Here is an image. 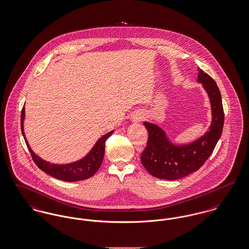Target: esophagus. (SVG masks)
Returning a JSON list of instances; mask_svg holds the SVG:
<instances>
[{"label":"esophagus","mask_w":249,"mask_h":249,"mask_svg":"<svg viewBox=\"0 0 249 249\" xmlns=\"http://www.w3.org/2000/svg\"><path fill=\"white\" fill-rule=\"evenodd\" d=\"M142 119H143V115L142 114H137V115H135L134 116V118H133V119L135 120V121H142Z\"/></svg>","instance_id":"1"}]
</instances>
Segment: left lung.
Instances as JSON below:
<instances>
[{
  "instance_id": "1",
  "label": "left lung",
  "mask_w": 249,
  "mask_h": 249,
  "mask_svg": "<svg viewBox=\"0 0 249 249\" xmlns=\"http://www.w3.org/2000/svg\"><path fill=\"white\" fill-rule=\"evenodd\" d=\"M198 81L208 93L213 116L209 130L201 138L189 144L176 145L168 140L164 130L159 126L143 122L148 130V140L141 154V161L155 178L177 180L196 172L212 154L221 136L224 111L219 89L213 78L201 69Z\"/></svg>"
}]
</instances>
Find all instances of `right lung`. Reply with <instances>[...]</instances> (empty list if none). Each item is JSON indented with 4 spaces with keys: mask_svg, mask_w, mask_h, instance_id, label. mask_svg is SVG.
<instances>
[{
    "mask_svg": "<svg viewBox=\"0 0 249 249\" xmlns=\"http://www.w3.org/2000/svg\"><path fill=\"white\" fill-rule=\"evenodd\" d=\"M24 118H25V109L23 107L22 111H21L20 123H21V131L23 134L25 142H26L28 149L31 153V156H32L35 163L38 166L39 169H41L43 172L47 173L49 176L59 179V180L67 181V182L80 181V180H85V179L91 178L102 165L104 156H105L106 142H107V138L109 136H111V134L114 132V130H111L110 132H108L106 135L101 137L95 143V145L90 150V152L82 160L72 162V163L65 164V165L64 164L58 165V164L49 163L48 161L42 160L31 149L29 143L26 140V137L24 135Z\"/></svg>",
    "mask_w": 249,
    "mask_h": 249,
    "instance_id": "right-lung-1",
    "label": "right lung"
}]
</instances>
